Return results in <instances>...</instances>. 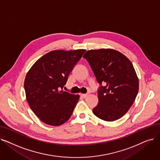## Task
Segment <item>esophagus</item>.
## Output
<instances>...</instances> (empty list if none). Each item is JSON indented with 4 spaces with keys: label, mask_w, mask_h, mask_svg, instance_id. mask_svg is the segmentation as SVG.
Returning <instances> with one entry per match:
<instances>
[{
    "label": "esophagus",
    "mask_w": 160,
    "mask_h": 160,
    "mask_svg": "<svg viewBox=\"0 0 160 160\" xmlns=\"http://www.w3.org/2000/svg\"><path fill=\"white\" fill-rule=\"evenodd\" d=\"M80 96L82 97V98H86V97L88 96L87 94H80Z\"/></svg>",
    "instance_id": "esophagus-1"
}]
</instances>
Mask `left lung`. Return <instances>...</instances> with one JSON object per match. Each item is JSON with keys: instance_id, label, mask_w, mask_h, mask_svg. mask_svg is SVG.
I'll return each mask as SVG.
<instances>
[{"instance_id": "left-lung-1", "label": "left lung", "mask_w": 160, "mask_h": 160, "mask_svg": "<svg viewBox=\"0 0 160 160\" xmlns=\"http://www.w3.org/2000/svg\"><path fill=\"white\" fill-rule=\"evenodd\" d=\"M91 66L97 82L99 103L93 109L99 118L112 122L126 114L135 100L138 78L130 60L113 49L87 51L83 56Z\"/></svg>"}]
</instances>
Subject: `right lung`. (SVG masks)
Listing matches in <instances>:
<instances>
[{
	"label": "right lung",
	"mask_w": 160,
	"mask_h": 160,
	"mask_svg": "<svg viewBox=\"0 0 160 160\" xmlns=\"http://www.w3.org/2000/svg\"><path fill=\"white\" fill-rule=\"evenodd\" d=\"M86 50H53L38 59L27 73L26 99L38 118L58 126L70 118L80 95L64 92L68 76Z\"/></svg>",
	"instance_id": "1"
}]
</instances>
